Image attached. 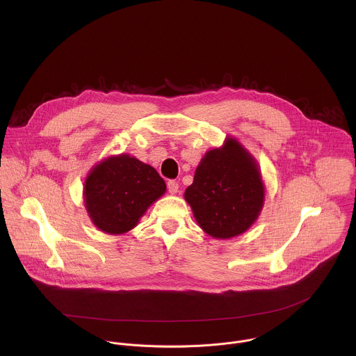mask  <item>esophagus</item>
Wrapping results in <instances>:
<instances>
[{
  "label": "esophagus",
  "instance_id": "1",
  "mask_svg": "<svg viewBox=\"0 0 356 356\" xmlns=\"http://www.w3.org/2000/svg\"><path fill=\"white\" fill-rule=\"evenodd\" d=\"M167 189H168V192H170L171 195H175V193L178 192V189H179V185H178V182H175V181H168V182H167Z\"/></svg>",
  "mask_w": 356,
  "mask_h": 356
}]
</instances>
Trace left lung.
<instances>
[{
    "label": "left lung",
    "instance_id": "8db88e82",
    "mask_svg": "<svg viewBox=\"0 0 356 356\" xmlns=\"http://www.w3.org/2000/svg\"><path fill=\"white\" fill-rule=\"evenodd\" d=\"M185 200L211 237L225 240L247 232L264 202V185L254 156L234 138H226L223 147L204 154L193 184L185 191Z\"/></svg>",
    "mask_w": 356,
    "mask_h": 356
}]
</instances>
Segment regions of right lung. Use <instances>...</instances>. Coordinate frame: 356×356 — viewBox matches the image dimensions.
Masks as SVG:
<instances>
[{
  "mask_svg": "<svg viewBox=\"0 0 356 356\" xmlns=\"http://www.w3.org/2000/svg\"><path fill=\"white\" fill-rule=\"evenodd\" d=\"M165 193V182L152 165L127 153L96 164L85 181L83 200L96 227L123 234Z\"/></svg>",
  "mask_w": 356,
  "mask_h": 356,
  "instance_id": "add662e5",
  "label": "right lung"
}]
</instances>
